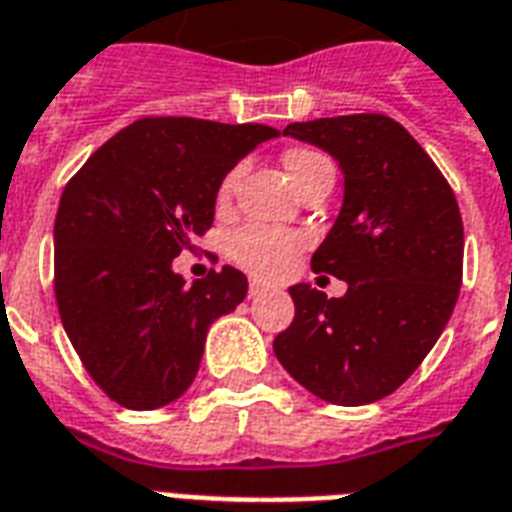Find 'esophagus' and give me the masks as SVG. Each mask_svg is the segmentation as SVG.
<instances>
[{
  "label": "esophagus",
  "mask_w": 512,
  "mask_h": 512,
  "mask_svg": "<svg viewBox=\"0 0 512 512\" xmlns=\"http://www.w3.org/2000/svg\"><path fill=\"white\" fill-rule=\"evenodd\" d=\"M263 292H268V284L257 282V279H252V282H249V295H252V298L263 295Z\"/></svg>",
  "instance_id": "1"
}]
</instances>
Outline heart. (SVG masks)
Segmentation results:
<instances>
[{
    "instance_id": "b5f03b06",
    "label": "heart",
    "mask_w": 512,
    "mask_h": 512,
    "mask_svg": "<svg viewBox=\"0 0 512 512\" xmlns=\"http://www.w3.org/2000/svg\"><path fill=\"white\" fill-rule=\"evenodd\" d=\"M284 166H287L292 185L300 190L317 171L330 166V161L322 152L298 147V150H290L284 155ZM244 169H247L244 163H236L233 169H228V174L222 177L220 187H217V204H230V198L244 177ZM300 247H303V239L292 230L271 228V225H244L236 233H230L228 257L236 265H241L244 271L273 279V276H282L290 268Z\"/></svg>"
}]
</instances>
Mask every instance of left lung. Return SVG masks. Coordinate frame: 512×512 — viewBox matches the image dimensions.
Here are the masks:
<instances>
[{"mask_svg":"<svg viewBox=\"0 0 512 512\" xmlns=\"http://www.w3.org/2000/svg\"><path fill=\"white\" fill-rule=\"evenodd\" d=\"M284 134L341 166V214L311 268L349 290L290 287L295 319L273 341L276 360L319 400L376 403L408 381L451 319L464 260L456 195L424 147L378 112L290 123Z\"/></svg>","mask_w":512,"mask_h":512,"instance_id":"1","label":"left lung"}]
</instances>
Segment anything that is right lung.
<instances>
[{
    "label": "right lung",
    "instance_id": "1",
    "mask_svg": "<svg viewBox=\"0 0 512 512\" xmlns=\"http://www.w3.org/2000/svg\"><path fill=\"white\" fill-rule=\"evenodd\" d=\"M273 136L263 123L142 117L66 182L53 228L58 314L117 405L155 411L187 392L209 325L247 295L230 265L187 287L171 260L212 228L228 169Z\"/></svg>",
    "mask_w": 512,
    "mask_h": 512
}]
</instances>
